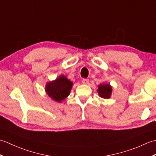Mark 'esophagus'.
Listing matches in <instances>:
<instances>
[{
  "label": "esophagus",
  "mask_w": 156,
  "mask_h": 156,
  "mask_svg": "<svg viewBox=\"0 0 156 156\" xmlns=\"http://www.w3.org/2000/svg\"><path fill=\"white\" fill-rule=\"evenodd\" d=\"M82 84H88L89 83V80L87 78H83L82 80Z\"/></svg>",
  "instance_id": "obj_1"
}]
</instances>
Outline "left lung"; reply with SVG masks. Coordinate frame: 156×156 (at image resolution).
Masks as SVG:
<instances>
[{"mask_svg":"<svg viewBox=\"0 0 156 156\" xmlns=\"http://www.w3.org/2000/svg\"><path fill=\"white\" fill-rule=\"evenodd\" d=\"M97 91L101 97L103 98H109L112 92V88L108 84H101L100 86H98V89Z\"/></svg>","mask_w":156,"mask_h":156,"instance_id":"obj_1","label":"left lung"}]
</instances>
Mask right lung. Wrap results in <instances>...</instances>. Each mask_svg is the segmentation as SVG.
Here are the masks:
<instances>
[{
    "mask_svg": "<svg viewBox=\"0 0 156 156\" xmlns=\"http://www.w3.org/2000/svg\"><path fill=\"white\" fill-rule=\"evenodd\" d=\"M73 83L64 76H60L55 80L49 82L45 90L49 97L56 102H61L68 97L70 92Z\"/></svg>",
    "mask_w": 156,
    "mask_h": 156,
    "instance_id": "right-lung-1",
    "label": "right lung"
}]
</instances>
